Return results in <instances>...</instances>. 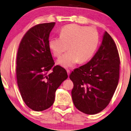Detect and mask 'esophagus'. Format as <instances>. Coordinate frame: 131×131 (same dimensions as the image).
Wrapping results in <instances>:
<instances>
[{"mask_svg":"<svg viewBox=\"0 0 131 131\" xmlns=\"http://www.w3.org/2000/svg\"><path fill=\"white\" fill-rule=\"evenodd\" d=\"M66 71H67V73H68V76L70 74V70H69V69H67L66 70Z\"/></svg>","mask_w":131,"mask_h":131,"instance_id":"34e87169","label":"esophagus"}]
</instances>
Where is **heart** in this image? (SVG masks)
I'll list each match as a JSON object with an SVG mask.
<instances>
[{"label":"heart","instance_id":"b5f03b06","mask_svg":"<svg viewBox=\"0 0 131 131\" xmlns=\"http://www.w3.org/2000/svg\"><path fill=\"white\" fill-rule=\"evenodd\" d=\"M59 37L49 39L48 45L53 55L59 58L68 49L70 51L58 59V63L70 68L79 62L90 59L96 50L99 42L98 31L95 28L76 24L63 26Z\"/></svg>","mask_w":131,"mask_h":131}]
</instances>
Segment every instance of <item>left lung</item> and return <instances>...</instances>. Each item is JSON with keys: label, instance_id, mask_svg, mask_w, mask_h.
<instances>
[{"label": "left lung", "instance_id": "1", "mask_svg": "<svg viewBox=\"0 0 131 131\" xmlns=\"http://www.w3.org/2000/svg\"><path fill=\"white\" fill-rule=\"evenodd\" d=\"M120 63L115 43L105 31L94 57L69 76L73 83L72 97L76 108L93 115L109 104L118 84Z\"/></svg>", "mask_w": 131, "mask_h": 131}]
</instances>
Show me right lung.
Wrapping results in <instances>:
<instances>
[{"mask_svg": "<svg viewBox=\"0 0 131 131\" xmlns=\"http://www.w3.org/2000/svg\"><path fill=\"white\" fill-rule=\"evenodd\" d=\"M55 23L36 25L26 32L18 47L16 59L17 85L25 104L42 111L54 103L55 92L68 78L66 70L53 66L48 41ZM51 70V72H49Z\"/></svg>", "mask_w": 131, "mask_h": 131, "instance_id": "1", "label": "right lung"}]
</instances>
